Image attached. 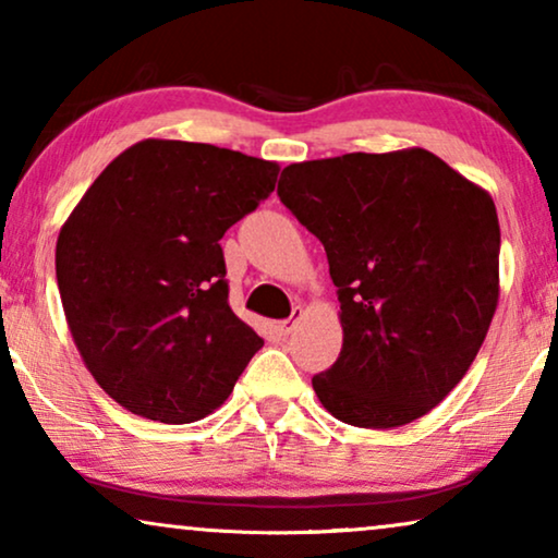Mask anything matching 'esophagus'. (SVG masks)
I'll use <instances>...</instances> for the list:
<instances>
[{"mask_svg": "<svg viewBox=\"0 0 558 558\" xmlns=\"http://www.w3.org/2000/svg\"><path fill=\"white\" fill-rule=\"evenodd\" d=\"M302 315H304V310H302V307H294V310H292V317L281 319V323H279V332H281V335H289V332H294V327L300 325Z\"/></svg>", "mask_w": 558, "mask_h": 558, "instance_id": "1", "label": "esophagus"}]
</instances>
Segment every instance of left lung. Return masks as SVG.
<instances>
[{
    "label": "left lung",
    "instance_id": "1",
    "mask_svg": "<svg viewBox=\"0 0 558 558\" xmlns=\"http://www.w3.org/2000/svg\"><path fill=\"white\" fill-rule=\"evenodd\" d=\"M279 197L323 241L342 348L312 378L340 422L396 429L445 401L483 348L500 296L487 190L422 147L284 167Z\"/></svg>",
    "mask_w": 558,
    "mask_h": 558
}]
</instances>
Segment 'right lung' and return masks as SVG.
Instances as JSON below:
<instances>
[{"label":"right lung","instance_id":"1","mask_svg":"<svg viewBox=\"0 0 558 558\" xmlns=\"http://www.w3.org/2000/svg\"><path fill=\"white\" fill-rule=\"evenodd\" d=\"M269 159L144 140L94 180L60 228L56 274L75 348L136 416H208L264 340L228 304L220 239L277 185Z\"/></svg>","mask_w":558,"mask_h":558}]
</instances>
